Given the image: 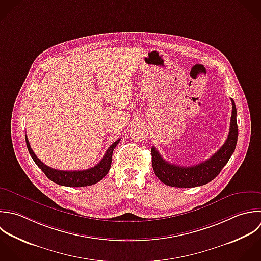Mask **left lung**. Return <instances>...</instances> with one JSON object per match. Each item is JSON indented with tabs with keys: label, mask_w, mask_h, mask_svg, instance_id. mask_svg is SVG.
<instances>
[{
	"label": "left lung",
	"mask_w": 261,
	"mask_h": 261,
	"mask_svg": "<svg viewBox=\"0 0 261 261\" xmlns=\"http://www.w3.org/2000/svg\"><path fill=\"white\" fill-rule=\"evenodd\" d=\"M232 117L228 138L224 145L208 160L191 167H182L165 161L154 146L151 147L152 168L156 177L171 187L191 188L213 181L227 165L235 151L238 139L237 109L232 99Z\"/></svg>",
	"instance_id": "8db88e82"
}]
</instances>
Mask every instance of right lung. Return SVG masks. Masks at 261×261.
Masks as SVG:
<instances>
[{
    "label": "right lung",
    "mask_w": 261,
    "mask_h": 261,
    "mask_svg": "<svg viewBox=\"0 0 261 261\" xmlns=\"http://www.w3.org/2000/svg\"><path fill=\"white\" fill-rule=\"evenodd\" d=\"M25 140H26L27 149L32 160L50 181H53L56 184L67 186V187H84V186H90L99 182L109 173V170L112 165L113 151L121 139H118L117 141H115L108 148V150L106 151V154L96 166L87 170H82V171H60V170H56L47 167L34 154L33 150L30 147V144L26 135H25Z\"/></svg>",
    "instance_id": "right-lung-1"
}]
</instances>
